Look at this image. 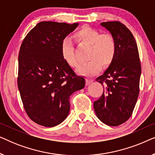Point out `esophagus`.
Here are the masks:
<instances>
[{"mask_svg": "<svg viewBox=\"0 0 155 155\" xmlns=\"http://www.w3.org/2000/svg\"><path fill=\"white\" fill-rule=\"evenodd\" d=\"M92 82H93V80L92 79H88V78H87V79H86V83H87V84H89L92 83Z\"/></svg>", "mask_w": 155, "mask_h": 155, "instance_id": "34e87169", "label": "esophagus"}]
</instances>
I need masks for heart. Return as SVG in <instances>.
I'll list each match as a JSON object with an SVG mask.
<instances>
[{
	"label": "heart",
	"instance_id": "heart-1",
	"mask_svg": "<svg viewBox=\"0 0 155 155\" xmlns=\"http://www.w3.org/2000/svg\"><path fill=\"white\" fill-rule=\"evenodd\" d=\"M73 39L79 46L88 47L85 64L78 70L81 75L93 76L98 73L101 68H107L113 63L116 57L117 45L114 37L109 33L100 31L89 26L82 27L73 35ZM61 54L64 61L72 68L79 65L73 41L69 39L63 40L61 44Z\"/></svg>",
	"mask_w": 155,
	"mask_h": 155
}]
</instances>
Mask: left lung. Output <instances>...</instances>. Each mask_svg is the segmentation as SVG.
Wrapping results in <instances>:
<instances>
[{"label":"left lung","instance_id":"8db88e82","mask_svg":"<svg viewBox=\"0 0 155 155\" xmlns=\"http://www.w3.org/2000/svg\"><path fill=\"white\" fill-rule=\"evenodd\" d=\"M101 25L115 38L117 50L113 63L96 79L104 87L100 98L94 102V109L101 122L117 126L129 119L137 102L140 61L135 38L124 24L112 21Z\"/></svg>","mask_w":155,"mask_h":155}]
</instances>
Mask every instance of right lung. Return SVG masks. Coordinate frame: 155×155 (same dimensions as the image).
I'll return each instance as SVG.
<instances>
[{
	"mask_svg": "<svg viewBox=\"0 0 155 155\" xmlns=\"http://www.w3.org/2000/svg\"><path fill=\"white\" fill-rule=\"evenodd\" d=\"M78 23L43 21L31 29L18 55V86L25 110L36 124H60L68 115L70 97L84 87L64 61L61 44Z\"/></svg>",
	"mask_w": 155,
	"mask_h": 155,
	"instance_id": "obj_1",
	"label": "right lung"
}]
</instances>
